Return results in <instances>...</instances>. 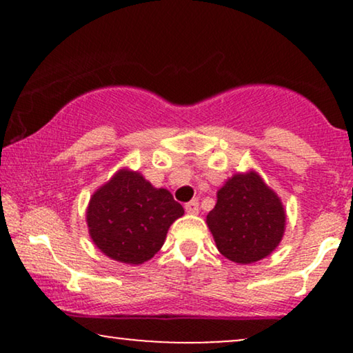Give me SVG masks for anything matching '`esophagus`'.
I'll return each instance as SVG.
<instances>
[{
	"instance_id": "1",
	"label": "esophagus",
	"mask_w": 353,
	"mask_h": 353,
	"mask_svg": "<svg viewBox=\"0 0 353 353\" xmlns=\"http://www.w3.org/2000/svg\"><path fill=\"white\" fill-rule=\"evenodd\" d=\"M185 209L188 214H191V215L199 214V202H197V199H192L185 205Z\"/></svg>"
}]
</instances>
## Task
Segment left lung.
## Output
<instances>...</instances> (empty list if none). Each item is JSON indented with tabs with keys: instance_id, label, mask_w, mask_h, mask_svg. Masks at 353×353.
<instances>
[{
	"instance_id": "obj_1",
	"label": "left lung",
	"mask_w": 353,
	"mask_h": 353,
	"mask_svg": "<svg viewBox=\"0 0 353 353\" xmlns=\"http://www.w3.org/2000/svg\"><path fill=\"white\" fill-rule=\"evenodd\" d=\"M205 223L223 257L248 265L268 257L281 243L286 210L263 178L249 170L234 173L216 191Z\"/></svg>"
}]
</instances>
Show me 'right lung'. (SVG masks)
I'll list each match as a JSON object with an SVG mask.
<instances>
[{
    "instance_id": "add662e5",
    "label": "right lung",
    "mask_w": 353,
    "mask_h": 353,
    "mask_svg": "<svg viewBox=\"0 0 353 353\" xmlns=\"http://www.w3.org/2000/svg\"><path fill=\"white\" fill-rule=\"evenodd\" d=\"M185 215L165 188H156L137 170L122 167L90 197V238L115 262L141 265L165 243L168 228Z\"/></svg>"
}]
</instances>
